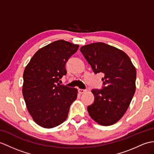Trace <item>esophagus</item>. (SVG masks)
<instances>
[{"instance_id":"34e87169","label":"esophagus","mask_w":154,"mask_h":154,"mask_svg":"<svg viewBox=\"0 0 154 154\" xmlns=\"http://www.w3.org/2000/svg\"><path fill=\"white\" fill-rule=\"evenodd\" d=\"M86 91H87V90H85V89H81V88L78 89L79 93H80V94H83Z\"/></svg>"}]
</instances>
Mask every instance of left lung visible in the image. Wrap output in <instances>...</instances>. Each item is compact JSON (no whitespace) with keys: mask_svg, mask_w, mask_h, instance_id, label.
<instances>
[{"mask_svg":"<svg viewBox=\"0 0 154 154\" xmlns=\"http://www.w3.org/2000/svg\"><path fill=\"white\" fill-rule=\"evenodd\" d=\"M80 51L94 73L102 72L103 87L93 89L89 115L103 126L115 124L126 112L136 91L137 71L125 52L103 42L83 46Z\"/></svg>","mask_w":154,"mask_h":154,"instance_id":"left-lung-1","label":"left lung"}]
</instances>
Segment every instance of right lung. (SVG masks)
I'll list each match as a JSON object with an SVG mask.
<instances>
[{"instance_id":"add662e5","label":"right lung","mask_w":154,"mask_h":154,"mask_svg":"<svg viewBox=\"0 0 154 154\" xmlns=\"http://www.w3.org/2000/svg\"><path fill=\"white\" fill-rule=\"evenodd\" d=\"M79 46L63 40L53 42L39 49L25 68L22 93L29 113L39 126L51 128L62 124L77 99V88L58 82Z\"/></svg>"}]
</instances>
